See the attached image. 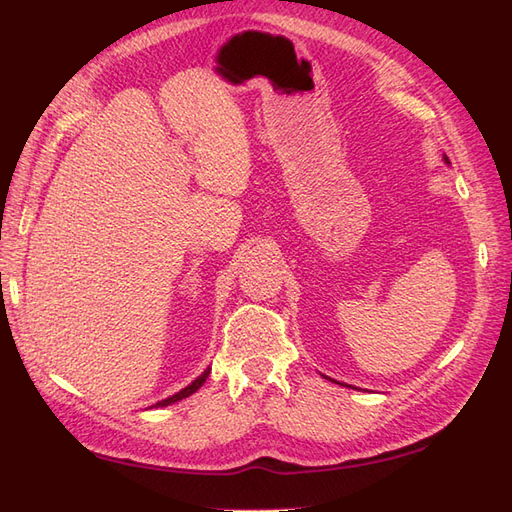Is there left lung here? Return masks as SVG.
I'll use <instances>...</instances> for the list:
<instances>
[{"label":"left lung","instance_id":"left-lung-1","mask_svg":"<svg viewBox=\"0 0 512 512\" xmlns=\"http://www.w3.org/2000/svg\"><path fill=\"white\" fill-rule=\"evenodd\" d=\"M444 160H446V162H448V158H444ZM448 164H451V162H448Z\"/></svg>","mask_w":512,"mask_h":512}]
</instances>
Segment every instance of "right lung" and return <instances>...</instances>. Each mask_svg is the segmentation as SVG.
<instances>
[{
	"mask_svg": "<svg viewBox=\"0 0 512 512\" xmlns=\"http://www.w3.org/2000/svg\"><path fill=\"white\" fill-rule=\"evenodd\" d=\"M211 374V367L209 369H205L203 371V374H200L192 384H188V386H185V389H181L179 393H175L173 397H166V399H162V401H158V404H156V408H160V406H170V404H175V401H179V399H185V397H190L192 393H196L198 389H200V386H203L205 384V380H207V376Z\"/></svg>",
	"mask_w": 512,
	"mask_h": 512,
	"instance_id": "1",
	"label": "right lung"
}]
</instances>
